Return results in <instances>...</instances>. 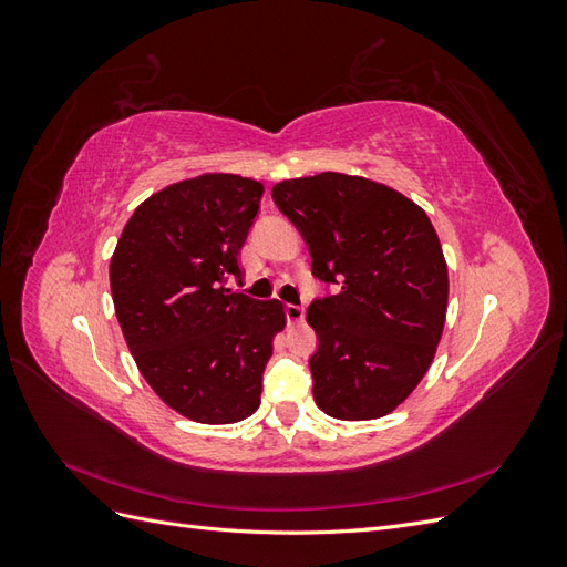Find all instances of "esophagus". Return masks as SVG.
Instances as JSON below:
<instances>
[{
    "mask_svg": "<svg viewBox=\"0 0 567 567\" xmlns=\"http://www.w3.org/2000/svg\"><path fill=\"white\" fill-rule=\"evenodd\" d=\"M284 315L290 323H300L305 319V307L302 305H284Z\"/></svg>",
    "mask_w": 567,
    "mask_h": 567,
    "instance_id": "esophagus-1",
    "label": "esophagus"
}]
</instances>
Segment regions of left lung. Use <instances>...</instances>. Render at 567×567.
<instances>
[{
  "label": "left lung",
  "mask_w": 567,
  "mask_h": 567,
  "mask_svg": "<svg viewBox=\"0 0 567 567\" xmlns=\"http://www.w3.org/2000/svg\"><path fill=\"white\" fill-rule=\"evenodd\" d=\"M336 293L307 307L317 333L315 402L340 421L381 419L433 362L447 315V265L431 219L364 177L321 173L271 188Z\"/></svg>",
  "instance_id": "left-lung-1"
}]
</instances>
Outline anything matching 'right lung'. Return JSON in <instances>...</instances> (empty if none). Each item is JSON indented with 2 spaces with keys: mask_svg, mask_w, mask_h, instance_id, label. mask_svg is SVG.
Here are the masks:
<instances>
[{
  "mask_svg": "<svg viewBox=\"0 0 567 567\" xmlns=\"http://www.w3.org/2000/svg\"><path fill=\"white\" fill-rule=\"evenodd\" d=\"M265 188L203 175L163 188L125 225L111 260L120 329L146 383L198 423H236L260 406L279 300L227 288Z\"/></svg>",
  "mask_w": 567,
  "mask_h": 567,
  "instance_id": "obj_1",
  "label": "right lung"
}]
</instances>
